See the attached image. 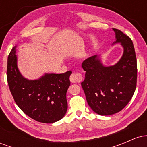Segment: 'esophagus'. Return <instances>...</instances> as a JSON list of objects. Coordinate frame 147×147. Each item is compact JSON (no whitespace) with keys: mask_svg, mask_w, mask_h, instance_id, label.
<instances>
[{"mask_svg":"<svg viewBox=\"0 0 147 147\" xmlns=\"http://www.w3.org/2000/svg\"><path fill=\"white\" fill-rule=\"evenodd\" d=\"M82 75L79 73L72 74L70 77V80L72 83H77V82H79V81L82 80Z\"/></svg>","mask_w":147,"mask_h":147,"instance_id":"34e87169","label":"esophagus"}]
</instances>
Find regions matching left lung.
<instances>
[{
    "mask_svg": "<svg viewBox=\"0 0 147 147\" xmlns=\"http://www.w3.org/2000/svg\"><path fill=\"white\" fill-rule=\"evenodd\" d=\"M115 41L120 43L122 56L115 64L104 65L100 56L89 57L82 63L86 71L82 82L86 98L92 110L100 115L122 111L132 98L137 83V60L133 43L120 30L113 28Z\"/></svg>",
    "mask_w": 147,
    "mask_h": 147,
    "instance_id": "left-lung-1",
    "label": "left lung"
}]
</instances>
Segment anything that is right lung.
Masks as SVG:
<instances>
[{
    "instance_id": "add662e5",
    "label": "right lung",
    "mask_w": 147,
    "mask_h": 147,
    "mask_svg": "<svg viewBox=\"0 0 147 147\" xmlns=\"http://www.w3.org/2000/svg\"><path fill=\"white\" fill-rule=\"evenodd\" d=\"M16 47L7 59V77L10 92L18 107L37 122L54 123L64 117L68 109L66 92L71 71L45 73L37 79H28L18 70Z\"/></svg>"
}]
</instances>
